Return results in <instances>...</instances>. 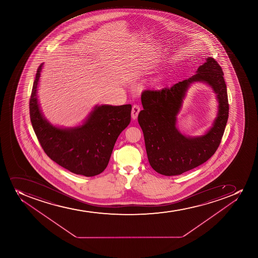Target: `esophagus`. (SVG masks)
<instances>
[{
	"label": "esophagus",
	"instance_id": "esophagus-1",
	"mask_svg": "<svg viewBox=\"0 0 258 258\" xmlns=\"http://www.w3.org/2000/svg\"><path fill=\"white\" fill-rule=\"evenodd\" d=\"M141 112V107L137 104H135L132 107V111H131V116L133 119H136L138 117L139 113Z\"/></svg>",
	"mask_w": 258,
	"mask_h": 258
}]
</instances>
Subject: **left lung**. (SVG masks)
Masks as SVG:
<instances>
[{"instance_id": "1", "label": "left lung", "mask_w": 258, "mask_h": 258, "mask_svg": "<svg viewBox=\"0 0 258 258\" xmlns=\"http://www.w3.org/2000/svg\"><path fill=\"white\" fill-rule=\"evenodd\" d=\"M220 64L211 57L188 79L160 91L147 90L141 95L143 110L138 122L143 131L151 167L165 176H176L206 162L218 147L229 117L227 89ZM203 82L217 94L218 116L203 136L186 137L176 127L177 115L189 86Z\"/></svg>"}]
</instances>
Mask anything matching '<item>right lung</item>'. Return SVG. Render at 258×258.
<instances>
[{
	"label": "right lung",
	"instance_id": "1",
	"mask_svg": "<svg viewBox=\"0 0 258 258\" xmlns=\"http://www.w3.org/2000/svg\"><path fill=\"white\" fill-rule=\"evenodd\" d=\"M44 64L38 67L29 101L33 131L47 156L77 175L93 176L107 167L115 142L131 120V104L97 105L82 125L57 127L42 113L38 86Z\"/></svg>",
	"mask_w": 258,
	"mask_h": 258
}]
</instances>
